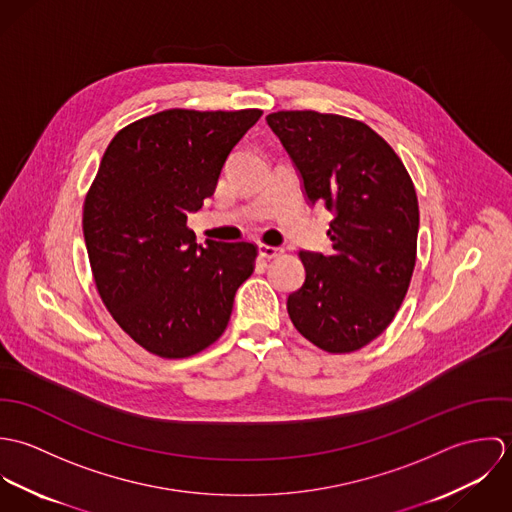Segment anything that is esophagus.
Segmentation results:
<instances>
[{"instance_id":"34e87169","label":"esophagus","mask_w":512,"mask_h":512,"mask_svg":"<svg viewBox=\"0 0 512 512\" xmlns=\"http://www.w3.org/2000/svg\"><path fill=\"white\" fill-rule=\"evenodd\" d=\"M258 252H260V256L262 258H266V260H272V258H278V256H282V248H278V246H270V244H260L258 246Z\"/></svg>"}]
</instances>
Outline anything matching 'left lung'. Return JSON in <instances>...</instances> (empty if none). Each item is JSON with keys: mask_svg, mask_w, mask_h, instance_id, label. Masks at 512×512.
Listing matches in <instances>:
<instances>
[{"mask_svg": "<svg viewBox=\"0 0 512 512\" xmlns=\"http://www.w3.org/2000/svg\"><path fill=\"white\" fill-rule=\"evenodd\" d=\"M311 205L333 213L331 254L299 252L305 282L288 297L293 327L315 347L353 353L400 309L416 266L420 209L402 159L365 122L315 110L266 116Z\"/></svg>", "mask_w": 512, "mask_h": 512, "instance_id": "left-lung-1", "label": "left lung"}]
</instances>
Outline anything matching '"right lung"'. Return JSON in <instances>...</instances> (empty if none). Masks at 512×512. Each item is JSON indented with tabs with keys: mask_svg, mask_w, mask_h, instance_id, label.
Segmentation results:
<instances>
[{
	"mask_svg": "<svg viewBox=\"0 0 512 512\" xmlns=\"http://www.w3.org/2000/svg\"><path fill=\"white\" fill-rule=\"evenodd\" d=\"M262 110L173 108L122 128L86 193L82 232L114 321L161 359H185L224 333L254 272L252 242L197 246L187 215L213 197L222 165Z\"/></svg>",
	"mask_w": 512,
	"mask_h": 512,
	"instance_id": "obj_1",
	"label": "right lung"
}]
</instances>
